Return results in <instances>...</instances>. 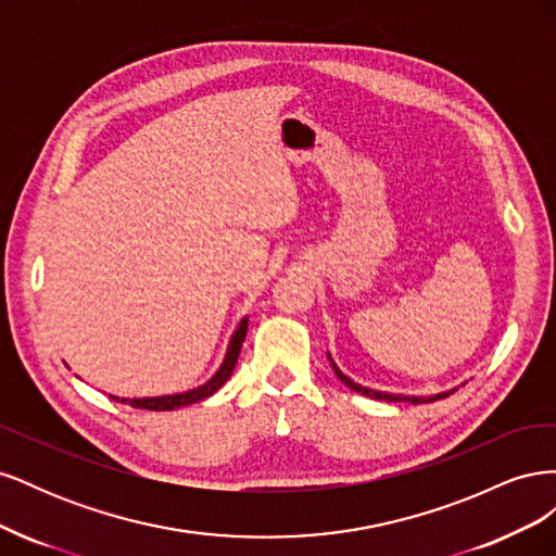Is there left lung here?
I'll return each instance as SVG.
<instances>
[{
	"mask_svg": "<svg viewBox=\"0 0 556 556\" xmlns=\"http://www.w3.org/2000/svg\"><path fill=\"white\" fill-rule=\"evenodd\" d=\"M327 357H329V362H331V368H333V374H336V378H339L345 387H350L352 392H357V394H364V396H371V399H378V401H408V403H431V401H439V399H443V396H450L454 390H457V387H454V390H450V392H441V394H429V396H406V394H392V392H380V390H371V387H364V384H359V382H355L352 378H348L339 366H336V362L331 359V355L327 352Z\"/></svg>",
	"mask_w": 556,
	"mask_h": 556,
	"instance_id": "left-lung-1",
	"label": "left lung"
}]
</instances>
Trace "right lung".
Returning <instances> with one entry per match:
<instances>
[{
  "label": "right lung",
  "instance_id": "add662e5",
  "mask_svg": "<svg viewBox=\"0 0 556 556\" xmlns=\"http://www.w3.org/2000/svg\"><path fill=\"white\" fill-rule=\"evenodd\" d=\"M245 333H248V315L241 319L237 331L231 333L220 368H217V371L204 384L194 387V390L180 392V394H166V396H143V399H127V396L121 399V396L111 394V399L121 401V403H129L131 408H143V410H176V408H182V406H190V403L204 401V399L213 396L229 380L233 366H237V362H239V352H241V345L245 341Z\"/></svg>",
  "mask_w": 556,
  "mask_h": 556
}]
</instances>
